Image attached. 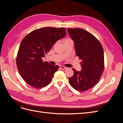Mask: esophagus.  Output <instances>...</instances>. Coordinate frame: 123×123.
Here are the masks:
<instances>
[{
	"mask_svg": "<svg viewBox=\"0 0 123 123\" xmlns=\"http://www.w3.org/2000/svg\"><path fill=\"white\" fill-rule=\"evenodd\" d=\"M59 67H60V68H61V69H62V70H65V69L67 68V67H66L62 66H59Z\"/></svg>",
	"mask_w": 123,
	"mask_h": 123,
	"instance_id": "1",
	"label": "esophagus"
}]
</instances>
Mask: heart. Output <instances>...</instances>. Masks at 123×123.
Segmentation results:
<instances>
[{
	"mask_svg": "<svg viewBox=\"0 0 123 123\" xmlns=\"http://www.w3.org/2000/svg\"><path fill=\"white\" fill-rule=\"evenodd\" d=\"M71 40V39H69V38H67V39H65V40H64V42H65V41H67V40Z\"/></svg>",
	"mask_w": 123,
	"mask_h": 123,
	"instance_id": "obj_1",
	"label": "heart"
}]
</instances>
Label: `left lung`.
Listing matches in <instances>:
<instances>
[{
  "label": "left lung",
  "mask_w": 123,
  "mask_h": 123,
  "mask_svg": "<svg viewBox=\"0 0 123 123\" xmlns=\"http://www.w3.org/2000/svg\"><path fill=\"white\" fill-rule=\"evenodd\" d=\"M67 30L74 42L76 54L82 60L80 71L72 69L74 75L69 79V83L77 91H87L98 83L104 71L103 48L98 40L85 30Z\"/></svg>",
  "instance_id": "obj_1"
}]
</instances>
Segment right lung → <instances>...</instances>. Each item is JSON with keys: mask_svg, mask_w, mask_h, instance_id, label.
<instances>
[{"mask_svg": "<svg viewBox=\"0 0 123 123\" xmlns=\"http://www.w3.org/2000/svg\"><path fill=\"white\" fill-rule=\"evenodd\" d=\"M66 34L64 28L44 27L32 31L22 40L17 55L16 65L20 75L30 86L39 89L51 83L59 66L43 62L42 57Z\"/></svg>", "mask_w": 123, "mask_h": 123, "instance_id": "obj_1", "label": "right lung"}]
</instances>
